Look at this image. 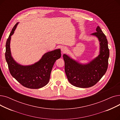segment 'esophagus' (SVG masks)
Wrapping results in <instances>:
<instances>
[{"label":"esophagus","mask_w":120,"mask_h":120,"mask_svg":"<svg viewBox=\"0 0 120 120\" xmlns=\"http://www.w3.org/2000/svg\"><path fill=\"white\" fill-rule=\"evenodd\" d=\"M68 49L66 47H63L61 48V51L63 53H65L67 52Z\"/></svg>","instance_id":"esophagus-1"}]
</instances>
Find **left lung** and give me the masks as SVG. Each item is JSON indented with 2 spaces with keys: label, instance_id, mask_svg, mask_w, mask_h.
I'll return each mask as SVG.
<instances>
[{
  "label": "left lung",
  "instance_id": "1",
  "mask_svg": "<svg viewBox=\"0 0 120 120\" xmlns=\"http://www.w3.org/2000/svg\"><path fill=\"white\" fill-rule=\"evenodd\" d=\"M97 32L91 34L96 37L99 43V53L87 63L82 64L66 54L63 55L65 61V71L67 78L71 85L81 88L95 85L105 73L108 67L109 50L106 37L98 26Z\"/></svg>",
  "mask_w": 120,
  "mask_h": 120
}]
</instances>
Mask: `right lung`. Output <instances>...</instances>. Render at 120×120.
I'll list each match as a JSON object with an SVG mask.
<instances>
[{
    "mask_svg": "<svg viewBox=\"0 0 120 120\" xmlns=\"http://www.w3.org/2000/svg\"><path fill=\"white\" fill-rule=\"evenodd\" d=\"M19 22L12 28L6 44L5 58L11 76L24 86L31 89H40L49 83L50 73L56 60L61 57V49H56L44 54L35 63L22 65L16 62L11 55L10 43Z\"/></svg>",
    "mask_w": 120,
    "mask_h": 120,
    "instance_id": "1",
    "label": "right lung"
}]
</instances>
